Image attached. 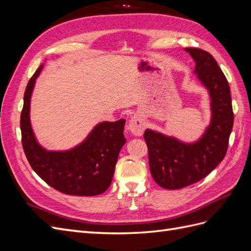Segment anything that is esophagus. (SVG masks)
Masks as SVG:
<instances>
[{"label":"esophagus","instance_id":"esophagus-1","mask_svg":"<svg viewBox=\"0 0 251 251\" xmlns=\"http://www.w3.org/2000/svg\"><path fill=\"white\" fill-rule=\"evenodd\" d=\"M144 120L140 115H134L132 119L128 123V128L130 131L136 135V136H141L144 131Z\"/></svg>","mask_w":251,"mask_h":251}]
</instances>
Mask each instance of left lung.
<instances>
[{
  "label": "left lung",
  "instance_id": "8db88e82",
  "mask_svg": "<svg viewBox=\"0 0 251 251\" xmlns=\"http://www.w3.org/2000/svg\"><path fill=\"white\" fill-rule=\"evenodd\" d=\"M185 51L195 60L197 77L208 90L211 120L202 137L193 143L149 128L144 132L151 174L156 183L166 189L188 186L214 171L225 157L233 126L230 89L221 68L207 51Z\"/></svg>",
  "mask_w": 251,
  "mask_h": 251
}]
</instances>
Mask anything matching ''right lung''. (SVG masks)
Wrapping results in <instances>:
<instances>
[{"mask_svg":"<svg viewBox=\"0 0 251 251\" xmlns=\"http://www.w3.org/2000/svg\"><path fill=\"white\" fill-rule=\"evenodd\" d=\"M44 65L28 81L21 113L22 144L32 170L56 191L73 196H96L110 186L119 151L125 146V119L98 124L88 137L71 150H45L30 124V98Z\"/></svg>","mask_w":251,"mask_h":251,"instance_id":"add662e5","label":"right lung"}]
</instances>
